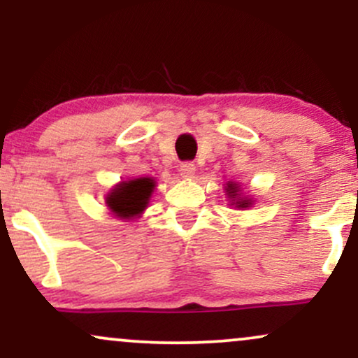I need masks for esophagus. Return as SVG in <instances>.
<instances>
[{
	"label": "esophagus",
	"mask_w": 358,
	"mask_h": 358,
	"mask_svg": "<svg viewBox=\"0 0 358 358\" xmlns=\"http://www.w3.org/2000/svg\"><path fill=\"white\" fill-rule=\"evenodd\" d=\"M180 173L183 176H187V178H192L193 175H195V163L193 162H185L180 165Z\"/></svg>",
	"instance_id": "1"
}]
</instances>
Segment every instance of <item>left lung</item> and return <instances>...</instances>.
Wrapping results in <instances>:
<instances>
[{
  "mask_svg": "<svg viewBox=\"0 0 358 358\" xmlns=\"http://www.w3.org/2000/svg\"><path fill=\"white\" fill-rule=\"evenodd\" d=\"M225 190H227V195L229 196H232V199H236V195H237V192H239V187H236V183H227V188H225ZM250 205V202L249 200H242V199H239L236 202V207H249Z\"/></svg>",
  "mask_w": 358,
  "mask_h": 358,
  "instance_id": "obj_1",
  "label": "left lung"
}]
</instances>
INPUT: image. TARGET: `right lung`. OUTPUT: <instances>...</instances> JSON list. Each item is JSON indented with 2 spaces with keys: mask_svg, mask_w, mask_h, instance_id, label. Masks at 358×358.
Returning a JSON list of instances; mask_svg holds the SVG:
<instances>
[{
  "mask_svg": "<svg viewBox=\"0 0 358 358\" xmlns=\"http://www.w3.org/2000/svg\"><path fill=\"white\" fill-rule=\"evenodd\" d=\"M155 182L151 178H136L117 185L108 195V207L121 219H131L146 208Z\"/></svg>",
  "mask_w": 358,
  "mask_h": 358,
  "instance_id": "right-lung-1",
  "label": "right lung"
}]
</instances>
